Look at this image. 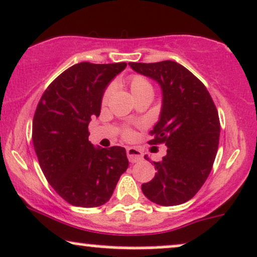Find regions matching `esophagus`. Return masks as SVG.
Listing matches in <instances>:
<instances>
[{
    "mask_svg": "<svg viewBox=\"0 0 257 257\" xmlns=\"http://www.w3.org/2000/svg\"><path fill=\"white\" fill-rule=\"evenodd\" d=\"M126 154H127L128 161L131 162V164H135V162L141 161V160L143 159V153H142L140 149H137V148L128 147L127 149H126Z\"/></svg>",
    "mask_w": 257,
    "mask_h": 257,
    "instance_id": "1",
    "label": "esophagus"
}]
</instances>
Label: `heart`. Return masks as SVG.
Listing matches in <instances>:
<instances>
[{
  "label": "heart",
  "instance_id": "obj_1",
  "mask_svg": "<svg viewBox=\"0 0 257 257\" xmlns=\"http://www.w3.org/2000/svg\"><path fill=\"white\" fill-rule=\"evenodd\" d=\"M128 84H130V89H131L132 95H134L135 97L144 92H153L152 84H150L146 78L142 77V75H132V77L130 78ZM113 91H114V84H109V85L105 87L103 95H102V103L105 104L108 101H109ZM125 135L130 136L131 134H130V131H126Z\"/></svg>",
  "mask_w": 257,
  "mask_h": 257
}]
</instances>
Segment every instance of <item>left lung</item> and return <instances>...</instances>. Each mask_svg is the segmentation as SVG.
I'll return each mask as SVG.
<instances>
[{
	"mask_svg": "<svg viewBox=\"0 0 257 257\" xmlns=\"http://www.w3.org/2000/svg\"><path fill=\"white\" fill-rule=\"evenodd\" d=\"M128 65L158 81L162 90L161 113L150 131L154 138L149 144L165 143L167 154L162 161H153L158 173L142 185V191L160 206L185 203L197 194L212 171L220 137L218 110L203 83L178 62Z\"/></svg>",
	"mask_w": 257,
	"mask_h": 257,
	"instance_id": "1",
	"label": "left lung"
}]
</instances>
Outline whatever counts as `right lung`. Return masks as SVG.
I'll return each instance as SVG.
<instances>
[{
    "instance_id": "add662e5",
    "label": "right lung",
    "mask_w": 257,
    "mask_h": 257,
    "mask_svg": "<svg viewBox=\"0 0 257 257\" xmlns=\"http://www.w3.org/2000/svg\"><path fill=\"white\" fill-rule=\"evenodd\" d=\"M127 63L80 62L47 87L32 122L39 166L53 189L75 207H99L109 201L127 170L125 148H95L89 122L101 113L102 95Z\"/></svg>"
}]
</instances>
